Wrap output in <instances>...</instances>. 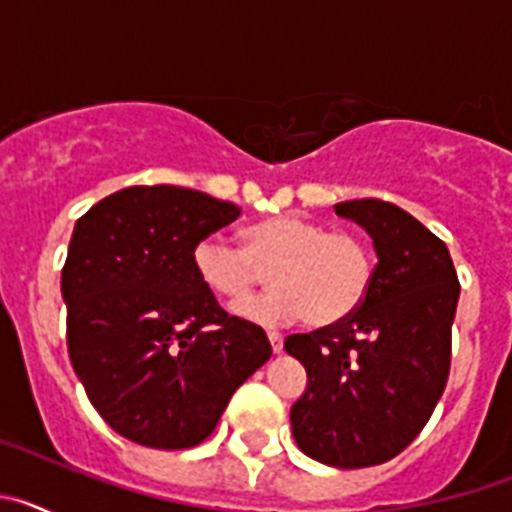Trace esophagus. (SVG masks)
<instances>
[{
	"mask_svg": "<svg viewBox=\"0 0 512 512\" xmlns=\"http://www.w3.org/2000/svg\"><path fill=\"white\" fill-rule=\"evenodd\" d=\"M269 343H271V351H274V354H279V351L284 348V338L279 336V333H269Z\"/></svg>",
	"mask_w": 512,
	"mask_h": 512,
	"instance_id": "obj_1",
	"label": "esophagus"
}]
</instances>
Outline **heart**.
Here are the masks:
<instances>
[{
  "label": "heart",
  "mask_w": 512,
  "mask_h": 512,
  "mask_svg": "<svg viewBox=\"0 0 512 512\" xmlns=\"http://www.w3.org/2000/svg\"><path fill=\"white\" fill-rule=\"evenodd\" d=\"M243 248L207 235L192 251L200 282L212 295L243 302L266 271L269 295L238 307L248 323L277 328L307 318L315 328L343 323L372 287V253L351 233H328L302 215H271L246 225Z\"/></svg>",
  "instance_id": "1"
}]
</instances>
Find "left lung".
Listing matches in <instances>:
<instances>
[{
	"label": "left lung",
	"mask_w": 512,
	"mask_h": 512,
	"mask_svg": "<svg viewBox=\"0 0 512 512\" xmlns=\"http://www.w3.org/2000/svg\"><path fill=\"white\" fill-rule=\"evenodd\" d=\"M333 210L369 233L377 266L351 318L284 341L307 372L289 420L310 459L361 469L400 454L441 400L459 279L446 243L402 207L348 200Z\"/></svg>",
	"instance_id": "obj_1"
}]
</instances>
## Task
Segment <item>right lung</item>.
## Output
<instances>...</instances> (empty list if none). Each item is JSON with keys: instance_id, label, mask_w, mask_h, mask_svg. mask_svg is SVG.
<instances>
[{"instance_id": "obj_1", "label": "right lung", "mask_w": 512, "mask_h": 512, "mask_svg": "<svg viewBox=\"0 0 512 512\" xmlns=\"http://www.w3.org/2000/svg\"><path fill=\"white\" fill-rule=\"evenodd\" d=\"M241 215L197 189L128 187L74 225L61 271L69 356L120 436L189 449L271 356L259 325L230 318L200 282L194 246Z\"/></svg>"}]
</instances>
